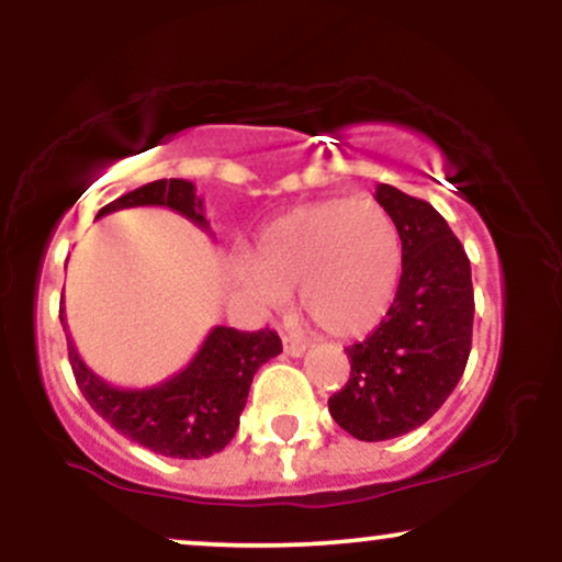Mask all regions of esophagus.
Returning <instances> with one entry per match:
<instances>
[{
  "mask_svg": "<svg viewBox=\"0 0 562 562\" xmlns=\"http://www.w3.org/2000/svg\"><path fill=\"white\" fill-rule=\"evenodd\" d=\"M282 348H285L288 357H303L306 353V344L299 338H282Z\"/></svg>",
  "mask_w": 562,
  "mask_h": 562,
  "instance_id": "esophagus-1",
  "label": "esophagus"
}]
</instances>
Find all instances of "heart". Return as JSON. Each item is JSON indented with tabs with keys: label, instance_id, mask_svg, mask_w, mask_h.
<instances>
[{
	"label": "heart",
	"instance_id": "b5f03b06",
	"mask_svg": "<svg viewBox=\"0 0 562 562\" xmlns=\"http://www.w3.org/2000/svg\"><path fill=\"white\" fill-rule=\"evenodd\" d=\"M402 232L375 200H322L288 211L261 229L237 285L274 308L295 303L322 333L357 338L380 325L398 293Z\"/></svg>",
	"mask_w": 562,
	"mask_h": 562
}]
</instances>
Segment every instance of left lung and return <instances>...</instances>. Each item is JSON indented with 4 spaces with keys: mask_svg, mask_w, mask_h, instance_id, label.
I'll use <instances>...</instances> for the list:
<instances>
[{
    "mask_svg": "<svg viewBox=\"0 0 562 562\" xmlns=\"http://www.w3.org/2000/svg\"><path fill=\"white\" fill-rule=\"evenodd\" d=\"M375 200L402 232V282L385 319L346 348L351 378L327 402L359 441H389L436 415L465 372L475 314L470 261L447 218L391 184Z\"/></svg>",
    "mask_w": 562,
    "mask_h": 562,
    "instance_id": "1",
    "label": "left lung"
}]
</instances>
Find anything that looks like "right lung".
Returning a JSON list of instances; mask_svg holds the SVG:
<instances>
[{
	"label": "right lung",
	"mask_w": 562,
	"mask_h": 562,
	"mask_svg": "<svg viewBox=\"0 0 562 562\" xmlns=\"http://www.w3.org/2000/svg\"><path fill=\"white\" fill-rule=\"evenodd\" d=\"M139 205H164L190 218L200 229H209L203 200L195 195V184L187 179H158L126 192L100 209L97 218ZM60 322L76 383L89 406L139 447L179 460H203L227 447L240 425L254 375L263 362L282 353L280 335L269 327L259 333H240L235 327L216 325L205 335L192 362L177 375L147 389H119L83 364L68 333L63 306Z\"/></svg>",
	"instance_id": "right-lung-1"
}]
</instances>
